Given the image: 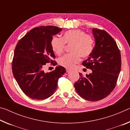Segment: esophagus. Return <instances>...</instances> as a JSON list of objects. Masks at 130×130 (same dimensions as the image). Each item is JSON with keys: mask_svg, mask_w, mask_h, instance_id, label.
<instances>
[{"mask_svg": "<svg viewBox=\"0 0 130 130\" xmlns=\"http://www.w3.org/2000/svg\"><path fill=\"white\" fill-rule=\"evenodd\" d=\"M69 73H70V70H67V71H66V72H65V74H66V75H68V74H69Z\"/></svg>", "mask_w": 130, "mask_h": 130, "instance_id": "esophagus-1", "label": "esophagus"}]
</instances>
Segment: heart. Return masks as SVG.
Instances as JSON below:
<instances>
[{"label": "heart", "instance_id": "obj_1", "mask_svg": "<svg viewBox=\"0 0 130 130\" xmlns=\"http://www.w3.org/2000/svg\"><path fill=\"white\" fill-rule=\"evenodd\" d=\"M65 43L71 44V54H65L59 59L60 65L67 69H72L80 60V57L89 56L93 47L92 37L79 29L70 30L63 34L62 38L54 36L51 40L53 51L57 55L63 52Z\"/></svg>", "mask_w": 130, "mask_h": 130}]
</instances>
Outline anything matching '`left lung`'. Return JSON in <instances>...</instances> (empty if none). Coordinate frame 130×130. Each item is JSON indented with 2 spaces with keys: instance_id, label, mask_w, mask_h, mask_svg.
I'll return each instance as SVG.
<instances>
[{
  "instance_id": "8db88e82",
  "label": "left lung",
  "mask_w": 130,
  "mask_h": 130,
  "mask_svg": "<svg viewBox=\"0 0 130 130\" xmlns=\"http://www.w3.org/2000/svg\"><path fill=\"white\" fill-rule=\"evenodd\" d=\"M95 46L89 58L82 62L92 73L74 83L76 92L86 100L96 102L106 98L116 86L121 70L120 52L113 38L104 30L93 28Z\"/></svg>"
}]
</instances>
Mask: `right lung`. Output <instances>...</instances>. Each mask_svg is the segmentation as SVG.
<instances>
[{"label": "right lung", "mask_w": 130, "mask_h": 130, "mask_svg": "<svg viewBox=\"0 0 130 130\" xmlns=\"http://www.w3.org/2000/svg\"><path fill=\"white\" fill-rule=\"evenodd\" d=\"M62 30L54 26L35 27L17 44L12 73L22 91L32 99L43 100L51 96L57 89L58 79L65 73V68L61 66L47 73L43 70L46 63L56 65L52 60L55 55L51 40Z\"/></svg>", "instance_id": "right-lung-1"}]
</instances>
